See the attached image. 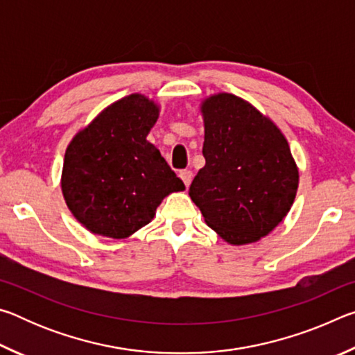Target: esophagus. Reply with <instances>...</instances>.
<instances>
[{
	"instance_id": "obj_1",
	"label": "esophagus",
	"mask_w": 355,
	"mask_h": 355,
	"mask_svg": "<svg viewBox=\"0 0 355 355\" xmlns=\"http://www.w3.org/2000/svg\"><path fill=\"white\" fill-rule=\"evenodd\" d=\"M180 178L183 180L184 186H186V188H188V186H189V184H191V182H192V172H191V171H188V169H186V171H182V172H180Z\"/></svg>"
}]
</instances>
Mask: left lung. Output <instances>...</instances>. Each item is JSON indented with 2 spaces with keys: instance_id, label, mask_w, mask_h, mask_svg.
I'll list each match as a JSON object with an SVG mask.
<instances>
[{
  "instance_id": "left-lung-1",
  "label": "left lung",
  "mask_w": 355,
  "mask_h": 355,
  "mask_svg": "<svg viewBox=\"0 0 355 355\" xmlns=\"http://www.w3.org/2000/svg\"><path fill=\"white\" fill-rule=\"evenodd\" d=\"M200 112L205 166L192 180L191 200L228 244L257 243L285 219L296 199L299 169L286 137L233 94L203 98Z\"/></svg>"
}]
</instances>
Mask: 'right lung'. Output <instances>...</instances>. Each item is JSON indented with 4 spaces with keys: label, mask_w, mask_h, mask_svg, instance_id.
Instances as JSON below:
<instances>
[{
    "label": "right lung",
    "mask_w": 355,
    "mask_h": 355,
    "mask_svg": "<svg viewBox=\"0 0 355 355\" xmlns=\"http://www.w3.org/2000/svg\"><path fill=\"white\" fill-rule=\"evenodd\" d=\"M161 107L131 94L100 111L65 150L61 189L70 213L94 235L125 239L155 218L172 192L184 191L147 141Z\"/></svg>",
    "instance_id": "right-lung-1"
}]
</instances>
